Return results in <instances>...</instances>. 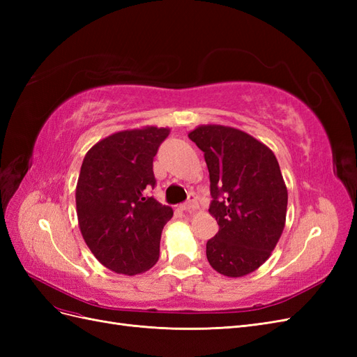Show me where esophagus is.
<instances>
[{
  "label": "esophagus",
  "instance_id": "34e87169",
  "mask_svg": "<svg viewBox=\"0 0 357 357\" xmlns=\"http://www.w3.org/2000/svg\"><path fill=\"white\" fill-rule=\"evenodd\" d=\"M197 208H198V204L193 197H190V199L188 202L181 205V210H185V211H195Z\"/></svg>",
  "mask_w": 357,
  "mask_h": 357
}]
</instances>
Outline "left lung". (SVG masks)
Wrapping results in <instances>:
<instances>
[{
    "instance_id": "8db88e82",
    "label": "left lung",
    "mask_w": 357,
    "mask_h": 357,
    "mask_svg": "<svg viewBox=\"0 0 357 357\" xmlns=\"http://www.w3.org/2000/svg\"><path fill=\"white\" fill-rule=\"evenodd\" d=\"M210 172L208 213L219 231L207 241L213 269L231 278L264 265L283 234L287 188L273 150L241 129L199 125L188 134Z\"/></svg>"
}]
</instances>
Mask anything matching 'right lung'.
Masks as SVG:
<instances>
[{"mask_svg":"<svg viewBox=\"0 0 357 357\" xmlns=\"http://www.w3.org/2000/svg\"><path fill=\"white\" fill-rule=\"evenodd\" d=\"M169 131L155 125L119 131L83 159L75 186L79 228L98 262L116 274H142L159 259L172 208L144 192L155 186L153 158Z\"/></svg>","mask_w":357,"mask_h":357,"instance_id":"obj_1","label":"right lung"}]
</instances>
